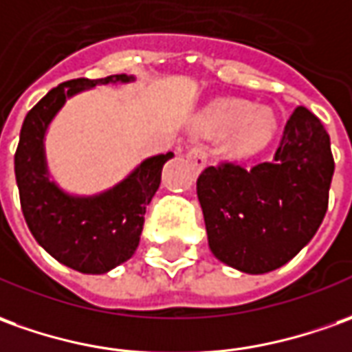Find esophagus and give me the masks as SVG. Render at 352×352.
<instances>
[{
    "label": "esophagus",
    "instance_id": "obj_1",
    "mask_svg": "<svg viewBox=\"0 0 352 352\" xmlns=\"http://www.w3.org/2000/svg\"><path fill=\"white\" fill-rule=\"evenodd\" d=\"M188 161L191 162L193 170L201 172L207 166V153H205V149H201V147H193V149L188 151Z\"/></svg>",
    "mask_w": 352,
    "mask_h": 352
}]
</instances>
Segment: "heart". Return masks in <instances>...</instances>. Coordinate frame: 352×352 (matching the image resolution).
Wrapping results in <instances>:
<instances>
[{
    "mask_svg": "<svg viewBox=\"0 0 352 352\" xmlns=\"http://www.w3.org/2000/svg\"><path fill=\"white\" fill-rule=\"evenodd\" d=\"M195 132L207 140L224 138L222 153L230 161H251L270 147L278 118L270 107H253L243 99H217L197 116Z\"/></svg>",
    "mask_w": 352,
    "mask_h": 352,
    "instance_id": "1",
    "label": "heart"
}]
</instances>
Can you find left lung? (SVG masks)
<instances>
[{
	"label": "left lung",
	"instance_id": "left-lung-1",
	"mask_svg": "<svg viewBox=\"0 0 352 352\" xmlns=\"http://www.w3.org/2000/svg\"><path fill=\"white\" fill-rule=\"evenodd\" d=\"M333 168L328 132L305 107L287 120L272 162L205 168L197 197L212 254L245 274L289 263L324 220Z\"/></svg>",
	"mask_w": 352,
	"mask_h": 352
}]
</instances>
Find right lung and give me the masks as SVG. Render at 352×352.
Returning a JSON list of instances; mask_svg holds the SVG:
<instances>
[{"label": "right lung", "instance_id": "right-lung-1", "mask_svg": "<svg viewBox=\"0 0 352 352\" xmlns=\"http://www.w3.org/2000/svg\"><path fill=\"white\" fill-rule=\"evenodd\" d=\"M134 74L76 78L47 91L28 111L14 153L21 207L36 241L47 253L82 274H107L126 263L140 245L144 214L161 186V170L174 153L153 155L109 190L78 195L63 190L51 176L45 135L70 98L107 84H130Z\"/></svg>", "mask_w": 352, "mask_h": 352}]
</instances>
